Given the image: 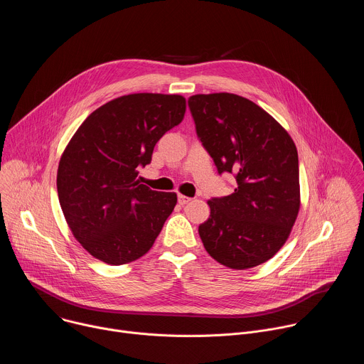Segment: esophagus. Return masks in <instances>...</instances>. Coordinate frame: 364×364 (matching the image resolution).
Instances as JSON below:
<instances>
[{
	"label": "esophagus",
	"mask_w": 364,
	"mask_h": 364,
	"mask_svg": "<svg viewBox=\"0 0 364 364\" xmlns=\"http://www.w3.org/2000/svg\"><path fill=\"white\" fill-rule=\"evenodd\" d=\"M177 200H178V204H181V205H184V204H187L191 198L190 197H187V196H183V194H178L177 196Z\"/></svg>",
	"instance_id": "1"
}]
</instances>
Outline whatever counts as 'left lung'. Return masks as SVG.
<instances>
[{"label": "left lung", "instance_id": "obj_1", "mask_svg": "<svg viewBox=\"0 0 364 364\" xmlns=\"http://www.w3.org/2000/svg\"><path fill=\"white\" fill-rule=\"evenodd\" d=\"M188 108L218 173L236 178L230 196L209 200L210 218L198 226L201 242L228 268L261 265L282 247L299 210L296 146L269 114L246 97L194 95Z\"/></svg>", "mask_w": 364, "mask_h": 364}]
</instances>
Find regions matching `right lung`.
<instances>
[{
    "mask_svg": "<svg viewBox=\"0 0 364 364\" xmlns=\"http://www.w3.org/2000/svg\"><path fill=\"white\" fill-rule=\"evenodd\" d=\"M180 95L134 93L92 112L66 146L58 194L66 222L99 261L124 265L145 255L177 203L136 180L159 139L183 121Z\"/></svg>",
    "mask_w": 364,
    "mask_h": 364,
    "instance_id": "1",
    "label": "right lung"
}]
</instances>
